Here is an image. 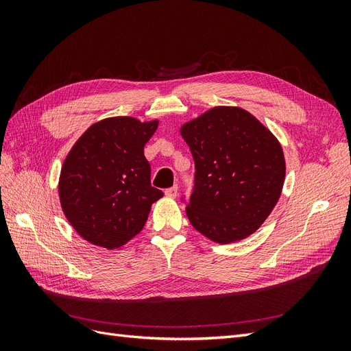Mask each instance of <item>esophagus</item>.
Returning a JSON list of instances; mask_svg holds the SVG:
<instances>
[{
	"mask_svg": "<svg viewBox=\"0 0 351 351\" xmlns=\"http://www.w3.org/2000/svg\"><path fill=\"white\" fill-rule=\"evenodd\" d=\"M177 193H178V187L177 186H173V187H169V189L165 190V196L167 197L174 199V197H177Z\"/></svg>",
	"mask_w": 351,
	"mask_h": 351,
	"instance_id": "34e87169",
	"label": "esophagus"
}]
</instances>
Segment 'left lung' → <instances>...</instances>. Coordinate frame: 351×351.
<instances>
[{
	"label": "left lung",
	"mask_w": 351,
	"mask_h": 351,
	"mask_svg": "<svg viewBox=\"0 0 351 351\" xmlns=\"http://www.w3.org/2000/svg\"><path fill=\"white\" fill-rule=\"evenodd\" d=\"M195 159L187 218L218 244L259 230L281 196L282 146L256 117L240 107H214L180 127Z\"/></svg>",
	"instance_id": "8db88e82"
}]
</instances>
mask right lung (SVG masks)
Returning <instances> with one entry per match:
<instances>
[{"label":"right lung","mask_w":351,"mask_h":351,"mask_svg":"<svg viewBox=\"0 0 351 351\" xmlns=\"http://www.w3.org/2000/svg\"><path fill=\"white\" fill-rule=\"evenodd\" d=\"M158 123L110 117L73 145L61 167L58 195L83 240L114 250L143 230L152 204L164 196L151 186V165L143 155Z\"/></svg>","instance_id":"obj_1"}]
</instances>
